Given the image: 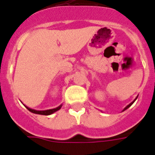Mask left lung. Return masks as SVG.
I'll return each instance as SVG.
<instances>
[{"mask_svg": "<svg viewBox=\"0 0 155 155\" xmlns=\"http://www.w3.org/2000/svg\"><path fill=\"white\" fill-rule=\"evenodd\" d=\"M137 97H138V96H137V97H136V98H135V99H134V101H132V102H131V103H130V104H128V105H127V106H126V107H125L124 109L122 110V111H125V110H126V109H127V108H129V107H130V106H131V105H132V104H134V101H136V100H137Z\"/></svg>", "mask_w": 155, "mask_h": 155, "instance_id": "1", "label": "left lung"}]
</instances>
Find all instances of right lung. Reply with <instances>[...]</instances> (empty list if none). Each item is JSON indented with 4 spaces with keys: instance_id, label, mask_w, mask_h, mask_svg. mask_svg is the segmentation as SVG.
<instances>
[{
    "instance_id": "1",
    "label": "right lung",
    "mask_w": 155,
    "mask_h": 155,
    "mask_svg": "<svg viewBox=\"0 0 155 155\" xmlns=\"http://www.w3.org/2000/svg\"><path fill=\"white\" fill-rule=\"evenodd\" d=\"M24 106H25V107H26L29 111L34 113V114H38V115H51V114H53V113L56 112V111H58V110L61 109L62 104L59 105L58 107H55V108H52V109H48V110H44V111H39V110L32 109V108H30V107L25 106V104H24Z\"/></svg>"
}]
</instances>
